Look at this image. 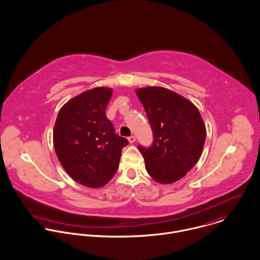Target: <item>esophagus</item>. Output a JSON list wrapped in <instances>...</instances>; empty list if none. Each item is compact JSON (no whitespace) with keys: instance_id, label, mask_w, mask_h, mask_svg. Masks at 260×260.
I'll return each instance as SVG.
<instances>
[{"instance_id":"34e87169","label":"esophagus","mask_w":260,"mask_h":260,"mask_svg":"<svg viewBox=\"0 0 260 260\" xmlns=\"http://www.w3.org/2000/svg\"><path fill=\"white\" fill-rule=\"evenodd\" d=\"M128 141H129L130 143H134V142L136 141V137H135L134 135H131V136L128 137Z\"/></svg>"}]
</instances>
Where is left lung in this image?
<instances>
[{"instance_id":"obj_1","label":"left lung","mask_w":260,"mask_h":260,"mask_svg":"<svg viewBox=\"0 0 260 260\" xmlns=\"http://www.w3.org/2000/svg\"><path fill=\"white\" fill-rule=\"evenodd\" d=\"M153 132L151 146L139 145L149 175L159 183L175 182L198 161L206 128L198 109L184 97L161 87L136 91Z\"/></svg>"}]
</instances>
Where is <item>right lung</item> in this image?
Masks as SVG:
<instances>
[{
	"label": "right lung",
	"mask_w": 260,
	"mask_h": 260,
	"mask_svg": "<svg viewBox=\"0 0 260 260\" xmlns=\"http://www.w3.org/2000/svg\"><path fill=\"white\" fill-rule=\"evenodd\" d=\"M112 90L94 88L67 102L54 127L57 157L76 182L89 187L105 185L119 167L128 140L115 133L106 117Z\"/></svg>",
	"instance_id": "add662e5"
}]
</instances>
